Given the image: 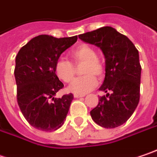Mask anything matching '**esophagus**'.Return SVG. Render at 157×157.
<instances>
[{
    "instance_id": "34e87169",
    "label": "esophagus",
    "mask_w": 157,
    "mask_h": 157,
    "mask_svg": "<svg viewBox=\"0 0 157 157\" xmlns=\"http://www.w3.org/2000/svg\"><path fill=\"white\" fill-rule=\"evenodd\" d=\"M85 95H81V94H76V93H75L74 94V97L75 98H82V97H84Z\"/></svg>"
}]
</instances>
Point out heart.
I'll list each match as a JSON object with an SVG mask.
<instances>
[{"instance_id": "1", "label": "heart", "mask_w": 157, "mask_h": 157, "mask_svg": "<svg viewBox=\"0 0 157 157\" xmlns=\"http://www.w3.org/2000/svg\"><path fill=\"white\" fill-rule=\"evenodd\" d=\"M69 57L75 66L84 63L82 74L83 76L76 79L69 87L71 92L84 95L97 86L98 79L102 78L105 73L103 63L97 58L96 51L87 44H81L70 51ZM55 73L63 82H72L75 76L76 69L69 60L59 59L55 64Z\"/></svg>"}]
</instances>
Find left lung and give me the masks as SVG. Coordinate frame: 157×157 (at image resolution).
Returning a JSON list of instances; mask_svg holds the SVG:
<instances>
[{
	"label": "left lung",
	"mask_w": 157,
	"mask_h": 157,
	"mask_svg": "<svg viewBox=\"0 0 157 157\" xmlns=\"http://www.w3.org/2000/svg\"><path fill=\"white\" fill-rule=\"evenodd\" d=\"M83 42L100 48L105 56V80L98 98L90 111L92 120L101 127L115 128L132 116L140 101V74L139 51L124 34L111 26H104L79 35Z\"/></svg>",
	"instance_id": "obj_1"
}]
</instances>
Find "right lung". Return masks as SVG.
I'll use <instances>...</instances> for the list:
<instances>
[{
	"label": "right lung",
	"mask_w": 157,
	"mask_h": 157,
	"mask_svg": "<svg viewBox=\"0 0 157 157\" xmlns=\"http://www.w3.org/2000/svg\"><path fill=\"white\" fill-rule=\"evenodd\" d=\"M76 41L77 36L56 38L42 34L30 40L16 56L17 104L29 124L40 131L58 130L68 113L73 94L54 98L64 87L55 73V64Z\"/></svg>",
	"instance_id": "obj_1"
}]
</instances>
